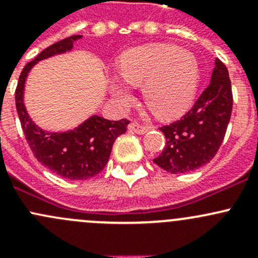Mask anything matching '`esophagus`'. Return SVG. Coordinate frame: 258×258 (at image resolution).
Segmentation results:
<instances>
[{
  "label": "esophagus",
  "mask_w": 258,
  "mask_h": 258,
  "mask_svg": "<svg viewBox=\"0 0 258 258\" xmlns=\"http://www.w3.org/2000/svg\"><path fill=\"white\" fill-rule=\"evenodd\" d=\"M128 130L137 135H144L148 131V127L145 126V124L137 123V122H131V123L128 124Z\"/></svg>",
  "instance_id": "34e87169"
}]
</instances>
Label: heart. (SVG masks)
Segmentation results:
<instances>
[{"instance_id":"1","label":"heart","mask_w":258,"mask_h":258,"mask_svg":"<svg viewBox=\"0 0 258 258\" xmlns=\"http://www.w3.org/2000/svg\"><path fill=\"white\" fill-rule=\"evenodd\" d=\"M122 82L141 87L145 105L163 119L175 118L191 106L200 82V67L194 53L170 43L134 47L117 62ZM119 107L132 103L131 92L119 82L111 85Z\"/></svg>"}]
</instances>
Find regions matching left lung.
I'll use <instances>...</instances> for the list:
<instances>
[{
    "instance_id": "1",
    "label": "left lung",
    "mask_w": 258,
    "mask_h": 258,
    "mask_svg": "<svg viewBox=\"0 0 258 258\" xmlns=\"http://www.w3.org/2000/svg\"><path fill=\"white\" fill-rule=\"evenodd\" d=\"M227 67L215 61L211 82L179 121L161 127L166 146L153 162L171 173L192 172L209 163L225 139L232 112Z\"/></svg>"
}]
</instances>
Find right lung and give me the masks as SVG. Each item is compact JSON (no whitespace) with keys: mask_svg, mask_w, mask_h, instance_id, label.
Listing matches in <instances>:
<instances>
[{"mask_svg":"<svg viewBox=\"0 0 258 258\" xmlns=\"http://www.w3.org/2000/svg\"><path fill=\"white\" fill-rule=\"evenodd\" d=\"M81 37L75 35L58 41L28 62L20 75L15 97L21 126L38 162L61 177L76 181L93 177L105 168L114 140L126 132L130 121L126 118L110 121L95 114L71 131H43L28 116L23 103V91L28 72L38 61L71 51L75 41Z\"/></svg>","mask_w":258,"mask_h":258,"instance_id":"obj_1","label":"right lung"}]
</instances>
